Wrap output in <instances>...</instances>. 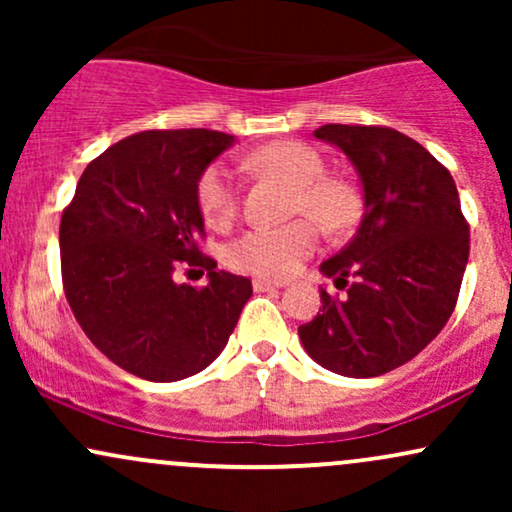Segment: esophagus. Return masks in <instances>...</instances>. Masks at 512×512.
<instances>
[{"instance_id": "obj_1", "label": "esophagus", "mask_w": 512, "mask_h": 512, "mask_svg": "<svg viewBox=\"0 0 512 512\" xmlns=\"http://www.w3.org/2000/svg\"><path fill=\"white\" fill-rule=\"evenodd\" d=\"M252 289H255L257 293H262V291L284 289V284H281V281H272V279H255L252 281Z\"/></svg>"}]
</instances>
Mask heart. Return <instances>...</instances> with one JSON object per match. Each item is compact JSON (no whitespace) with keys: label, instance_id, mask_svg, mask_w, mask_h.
Masks as SVG:
<instances>
[{"label":"heart","instance_id":"obj_1","mask_svg":"<svg viewBox=\"0 0 512 512\" xmlns=\"http://www.w3.org/2000/svg\"><path fill=\"white\" fill-rule=\"evenodd\" d=\"M248 163L262 173L276 175L296 187L293 211L308 214L327 231H342L349 226L354 207L342 187L325 178V161L310 146L298 142H272L255 154ZM197 202L204 221L221 228L236 216L238 187L231 170L214 163L202 173L197 185ZM317 248V228L308 219H298L286 226H255L233 240L226 248L228 267L236 272L284 279L301 267Z\"/></svg>","mask_w":512,"mask_h":512}]
</instances>
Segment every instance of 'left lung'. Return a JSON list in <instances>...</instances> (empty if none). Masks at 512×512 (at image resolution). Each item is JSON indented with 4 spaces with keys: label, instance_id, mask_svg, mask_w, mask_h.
<instances>
[{
    "label": "left lung",
    "instance_id": "8db88e82",
    "mask_svg": "<svg viewBox=\"0 0 512 512\" xmlns=\"http://www.w3.org/2000/svg\"><path fill=\"white\" fill-rule=\"evenodd\" d=\"M315 139L342 149L358 173L363 219L356 236L320 264L344 289L320 286L322 310L298 327L315 363L346 378L390 373L426 349L457 303L469 226L448 168L390 127L322 125Z\"/></svg>",
    "mask_w": 512,
    "mask_h": 512
}]
</instances>
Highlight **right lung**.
<instances>
[{
  "mask_svg": "<svg viewBox=\"0 0 512 512\" xmlns=\"http://www.w3.org/2000/svg\"><path fill=\"white\" fill-rule=\"evenodd\" d=\"M236 137L211 129H151L91 161L62 214V281L86 337L151 383H175L221 354L252 284L216 269L197 238V185ZM180 266L208 269L204 290L178 285Z\"/></svg>",
  "mask_w": 512,
  "mask_h": 512,
  "instance_id": "obj_1",
  "label": "right lung"
}]
</instances>
